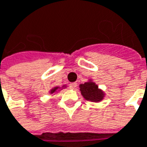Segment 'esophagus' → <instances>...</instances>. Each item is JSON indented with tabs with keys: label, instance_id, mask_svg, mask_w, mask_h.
I'll list each match as a JSON object with an SVG mask.
<instances>
[{
	"label": "esophagus",
	"instance_id": "34e87169",
	"mask_svg": "<svg viewBox=\"0 0 147 147\" xmlns=\"http://www.w3.org/2000/svg\"><path fill=\"white\" fill-rule=\"evenodd\" d=\"M76 87H77V83H71V84H69V88L72 89V90L76 89Z\"/></svg>",
	"mask_w": 147,
	"mask_h": 147
}]
</instances>
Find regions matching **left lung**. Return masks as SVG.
Returning a JSON list of instances; mask_svg holds the SVG:
<instances>
[{"instance_id":"8db88e82","label":"left lung","mask_w":147,"mask_h":147,"mask_svg":"<svg viewBox=\"0 0 147 147\" xmlns=\"http://www.w3.org/2000/svg\"><path fill=\"white\" fill-rule=\"evenodd\" d=\"M80 88L81 95L87 101L98 102L101 101L104 97L103 91L98 89L97 84H96L92 81L81 84L80 85Z\"/></svg>"}]
</instances>
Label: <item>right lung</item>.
<instances>
[{
    "instance_id": "add662e5",
    "label": "right lung",
    "mask_w": 147,
    "mask_h": 147,
    "mask_svg": "<svg viewBox=\"0 0 147 147\" xmlns=\"http://www.w3.org/2000/svg\"><path fill=\"white\" fill-rule=\"evenodd\" d=\"M57 90H58V87H55V88H53V89H52V90H51V93L52 94V93H54V92H56V91H57Z\"/></svg>"
}]
</instances>
